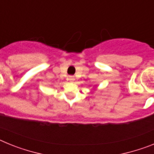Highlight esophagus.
Wrapping results in <instances>:
<instances>
[{
  "instance_id": "obj_1",
  "label": "esophagus",
  "mask_w": 154,
  "mask_h": 154,
  "mask_svg": "<svg viewBox=\"0 0 154 154\" xmlns=\"http://www.w3.org/2000/svg\"><path fill=\"white\" fill-rule=\"evenodd\" d=\"M69 80L70 82H73L75 80V77H74V76H72V75L69 76Z\"/></svg>"
}]
</instances>
